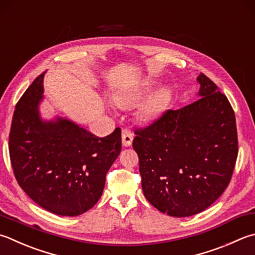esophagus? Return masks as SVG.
<instances>
[{
	"instance_id": "34e87169",
	"label": "esophagus",
	"mask_w": 255,
	"mask_h": 255,
	"mask_svg": "<svg viewBox=\"0 0 255 255\" xmlns=\"http://www.w3.org/2000/svg\"><path fill=\"white\" fill-rule=\"evenodd\" d=\"M133 141V133L128 128L122 129V143L124 146H129Z\"/></svg>"
}]
</instances>
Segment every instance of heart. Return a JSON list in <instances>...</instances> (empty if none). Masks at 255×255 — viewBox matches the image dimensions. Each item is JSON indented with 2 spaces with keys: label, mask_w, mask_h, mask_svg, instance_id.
Listing matches in <instances>:
<instances>
[{
  "label": "heart",
  "mask_w": 255,
  "mask_h": 255,
  "mask_svg": "<svg viewBox=\"0 0 255 255\" xmlns=\"http://www.w3.org/2000/svg\"><path fill=\"white\" fill-rule=\"evenodd\" d=\"M153 86H154V82L152 80H147L145 82L133 86L131 89H127L114 93L113 100L115 104H118L121 108L133 107V105L137 104L151 92ZM167 99H169L167 90L162 89L157 91L142 105L140 111H138V117L143 121H151V120L155 119L164 110Z\"/></svg>",
  "instance_id": "b5f03b06"
}]
</instances>
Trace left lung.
Masks as SVG:
<instances>
[{
  "label": "left lung",
  "mask_w": 255,
  "mask_h": 255,
  "mask_svg": "<svg viewBox=\"0 0 255 255\" xmlns=\"http://www.w3.org/2000/svg\"><path fill=\"white\" fill-rule=\"evenodd\" d=\"M200 99L134 129L142 189L163 213L191 217L214 203L232 179L239 144L234 111L205 74Z\"/></svg>",
  "instance_id": "left-lung-1"
}]
</instances>
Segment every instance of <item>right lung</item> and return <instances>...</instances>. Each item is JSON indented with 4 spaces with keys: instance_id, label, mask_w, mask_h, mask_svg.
Wrapping results in <instances>:
<instances>
[{
    "instance_id": "obj_1",
    "label": "right lung",
    "mask_w": 255,
    "mask_h": 255,
    "mask_svg": "<svg viewBox=\"0 0 255 255\" xmlns=\"http://www.w3.org/2000/svg\"><path fill=\"white\" fill-rule=\"evenodd\" d=\"M42 73L16 103L8 135L13 173L22 190L50 212L76 217L100 200L122 147L121 128L98 137L68 120L42 122Z\"/></svg>"
}]
</instances>
